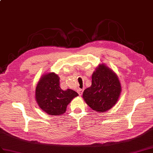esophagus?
<instances>
[{
  "label": "esophagus",
  "instance_id": "obj_1",
  "mask_svg": "<svg viewBox=\"0 0 153 153\" xmlns=\"http://www.w3.org/2000/svg\"><path fill=\"white\" fill-rule=\"evenodd\" d=\"M83 89H81V88H79V89L77 90V93L79 94V95H82L83 94Z\"/></svg>",
  "mask_w": 153,
  "mask_h": 153
}]
</instances>
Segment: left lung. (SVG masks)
<instances>
[{"instance_id":"obj_1","label":"left lung","mask_w":153,"mask_h":153,"mask_svg":"<svg viewBox=\"0 0 153 153\" xmlns=\"http://www.w3.org/2000/svg\"><path fill=\"white\" fill-rule=\"evenodd\" d=\"M120 91L118 77L108 67L101 65L92 75V85L84 91L83 98L91 109L101 113L116 104Z\"/></svg>"}]
</instances>
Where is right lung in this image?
I'll return each mask as SVG.
<instances>
[{
  "instance_id": "right-lung-1",
  "label": "right lung",
  "mask_w": 153,
  "mask_h": 153,
  "mask_svg": "<svg viewBox=\"0 0 153 153\" xmlns=\"http://www.w3.org/2000/svg\"><path fill=\"white\" fill-rule=\"evenodd\" d=\"M59 85V76L55 73H49L42 77L36 86V102L40 108L49 115L63 114L71 100L78 96L73 90L63 91Z\"/></svg>"
}]
</instances>
